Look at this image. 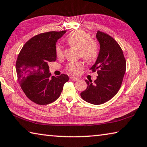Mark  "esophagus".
<instances>
[{"label": "esophagus", "instance_id": "34e87169", "mask_svg": "<svg viewBox=\"0 0 147 147\" xmlns=\"http://www.w3.org/2000/svg\"><path fill=\"white\" fill-rule=\"evenodd\" d=\"M70 78H71V80H73V81H78L79 80L78 78H77V77H74V76H71Z\"/></svg>", "mask_w": 147, "mask_h": 147}]
</instances>
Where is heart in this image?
I'll return each instance as SVG.
<instances>
[{"mask_svg": "<svg viewBox=\"0 0 147 147\" xmlns=\"http://www.w3.org/2000/svg\"><path fill=\"white\" fill-rule=\"evenodd\" d=\"M67 41L71 47L79 50L80 56L88 63H93L98 58L99 54V45L94 39H91L90 34L82 30L72 32L67 38ZM56 55L58 58L63 56L61 47L56 48ZM84 67L80 62H71L67 64L66 68L69 72L78 74Z\"/></svg>", "mask_w": 147, "mask_h": 147, "instance_id": "obj_1", "label": "heart"}]
</instances>
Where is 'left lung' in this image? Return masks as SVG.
Listing matches in <instances>:
<instances>
[{"mask_svg":"<svg viewBox=\"0 0 147 147\" xmlns=\"http://www.w3.org/2000/svg\"><path fill=\"white\" fill-rule=\"evenodd\" d=\"M100 43L98 58L92 72H97L96 80H86L87 89L80 93L81 97L89 103L98 105L112 98L121 88L126 69L123 52L112 37L101 31L96 35Z\"/></svg>","mask_w":147,"mask_h":147,"instance_id":"8db88e82","label":"left lung"}]
</instances>
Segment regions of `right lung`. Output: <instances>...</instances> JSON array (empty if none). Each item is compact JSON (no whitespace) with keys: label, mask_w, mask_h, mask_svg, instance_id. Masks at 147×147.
Returning <instances> with one entry per match:
<instances>
[{"label":"right lung","mask_w":147,"mask_h":147,"mask_svg":"<svg viewBox=\"0 0 147 147\" xmlns=\"http://www.w3.org/2000/svg\"><path fill=\"white\" fill-rule=\"evenodd\" d=\"M66 30L52 31L34 36L24 45L17 57V79L24 94L39 105H46L60 96L67 74L52 76L49 62L55 61L56 43Z\"/></svg>","instance_id":"right-lung-1"}]
</instances>
